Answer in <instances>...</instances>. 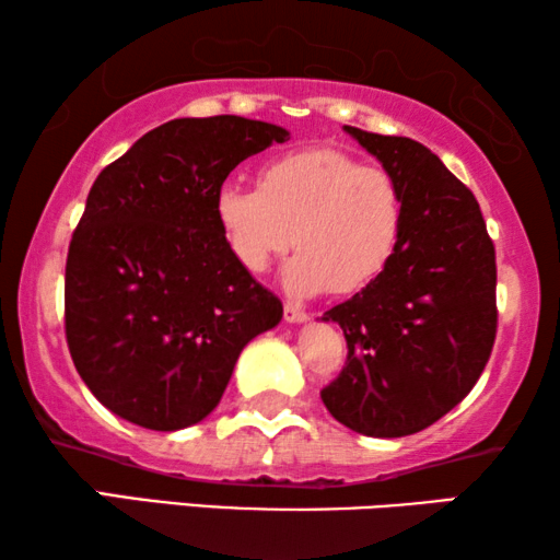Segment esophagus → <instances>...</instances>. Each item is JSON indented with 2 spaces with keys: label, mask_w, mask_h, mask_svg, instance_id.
I'll return each mask as SVG.
<instances>
[{
  "label": "esophagus",
  "mask_w": 560,
  "mask_h": 560,
  "mask_svg": "<svg viewBox=\"0 0 560 560\" xmlns=\"http://www.w3.org/2000/svg\"><path fill=\"white\" fill-rule=\"evenodd\" d=\"M282 316H285L288 324H303V320H308V313L303 308H298L295 303H285V308H282Z\"/></svg>",
  "instance_id": "esophagus-1"
}]
</instances>
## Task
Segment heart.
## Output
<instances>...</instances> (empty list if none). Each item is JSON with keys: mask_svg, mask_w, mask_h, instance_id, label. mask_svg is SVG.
Masks as SVG:
<instances>
[{"mask_svg": "<svg viewBox=\"0 0 560 560\" xmlns=\"http://www.w3.org/2000/svg\"><path fill=\"white\" fill-rule=\"evenodd\" d=\"M259 188L224 186L217 221L236 265L265 272L295 240L282 282L293 295L370 288L400 247L405 194L393 171L339 148L285 152L259 167ZM296 236H292V232Z\"/></svg>", "mask_w": 560, "mask_h": 560, "instance_id": "heart-1", "label": "heart"}]
</instances>
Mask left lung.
<instances>
[{
  "label": "left lung",
  "mask_w": 560,
  "mask_h": 560,
  "mask_svg": "<svg viewBox=\"0 0 560 560\" xmlns=\"http://www.w3.org/2000/svg\"><path fill=\"white\" fill-rule=\"evenodd\" d=\"M347 132L397 175L405 229L387 270L324 313L349 351L320 400L351 431L400 439L456 408L485 372L497 336L494 244L477 198L425 144Z\"/></svg>",
  "instance_id": "left-lung-1"
}]
</instances>
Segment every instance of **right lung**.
Wrapping results in <instances>:
<instances>
[{"label": "right lung", "instance_id": "right-lung-1", "mask_svg": "<svg viewBox=\"0 0 560 560\" xmlns=\"http://www.w3.org/2000/svg\"><path fill=\"white\" fill-rule=\"evenodd\" d=\"M288 129L173 119L106 165L66 259V341L81 380L119 418L180 431L217 408L242 349L282 303L236 265L217 194Z\"/></svg>", "mask_w": 560, "mask_h": 560}]
</instances>
